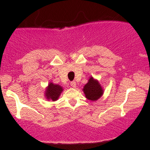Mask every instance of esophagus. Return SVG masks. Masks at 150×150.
Listing matches in <instances>:
<instances>
[{
    "label": "esophagus",
    "mask_w": 150,
    "mask_h": 150,
    "mask_svg": "<svg viewBox=\"0 0 150 150\" xmlns=\"http://www.w3.org/2000/svg\"><path fill=\"white\" fill-rule=\"evenodd\" d=\"M70 86H71L72 88H76V83L75 81H71V82L70 83Z\"/></svg>",
    "instance_id": "esophagus-1"
}]
</instances>
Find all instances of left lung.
Masks as SVG:
<instances>
[{
    "label": "left lung",
    "mask_w": 150,
    "mask_h": 150,
    "mask_svg": "<svg viewBox=\"0 0 150 150\" xmlns=\"http://www.w3.org/2000/svg\"><path fill=\"white\" fill-rule=\"evenodd\" d=\"M83 92L87 99L91 101L97 100L103 95V89L100 84L92 77L89 79L88 83L84 86Z\"/></svg>",
    "instance_id": "1"
}]
</instances>
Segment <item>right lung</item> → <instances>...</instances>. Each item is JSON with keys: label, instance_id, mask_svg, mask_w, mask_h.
<instances>
[{"label": "right lung", "instance_id": "right-lung-1", "mask_svg": "<svg viewBox=\"0 0 150 150\" xmlns=\"http://www.w3.org/2000/svg\"><path fill=\"white\" fill-rule=\"evenodd\" d=\"M62 90H63L62 88L59 85H54L51 83L46 91V97L47 99L55 101L58 99Z\"/></svg>", "mask_w": 150, "mask_h": 150}]
</instances>
